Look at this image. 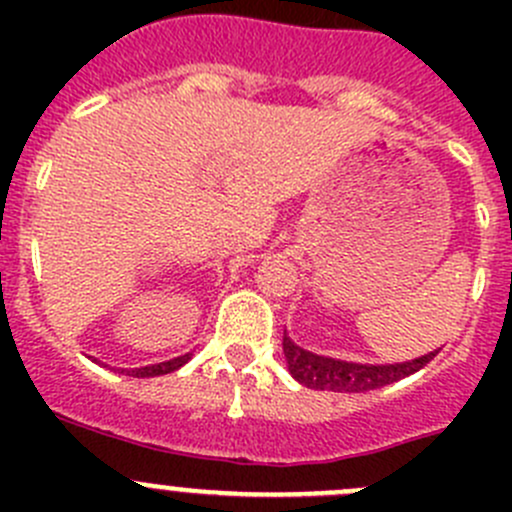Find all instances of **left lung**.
Masks as SVG:
<instances>
[{"mask_svg": "<svg viewBox=\"0 0 512 512\" xmlns=\"http://www.w3.org/2000/svg\"><path fill=\"white\" fill-rule=\"evenodd\" d=\"M289 374L307 389L317 391H342V394H364V391L381 389L386 384L406 379L416 374L418 369L428 364L436 352H428L418 359L404 361V364H354V361L332 359V356H319L297 347L292 339H282Z\"/></svg>", "mask_w": 512, "mask_h": 512, "instance_id": "obj_1", "label": "left lung"}]
</instances>
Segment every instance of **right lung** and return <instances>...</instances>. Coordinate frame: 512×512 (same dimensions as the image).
<instances>
[{"mask_svg": "<svg viewBox=\"0 0 512 512\" xmlns=\"http://www.w3.org/2000/svg\"><path fill=\"white\" fill-rule=\"evenodd\" d=\"M190 354L178 356V359H170V361H160V364H151V366H141V369H133L128 371V376H138V379H146V376H160V374H170V371L180 369L183 364H188Z\"/></svg>", "mask_w": 512, "mask_h": 512, "instance_id": "add662e5", "label": "right lung"}]
</instances>
